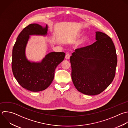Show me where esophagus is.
I'll use <instances>...</instances> for the list:
<instances>
[{"instance_id":"esophagus-1","label":"esophagus","mask_w":128,"mask_h":128,"mask_svg":"<svg viewBox=\"0 0 128 128\" xmlns=\"http://www.w3.org/2000/svg\"><path fill=\"white\" fill-rule=\"evenodd\" d=\"M70 54H66V56H65V58H66V60H68V59H70Z\"/></svg>"}]
</instances>
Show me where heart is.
I'll return each mask as SVG.
<instances>
[{"mask_svg": "<svg viewBox=\"0 0 128 128\" xmlns=\"http://www.w3.org/2000/svg\"><path fill=\"white\" fill-rule=\"evenodd\" d=\"M80 34H78V36H79ZM88 40V37L86 36H84L78 42V44H84L86 42V41Z\"/></svg>", "mask_w": 128, "mask_h": 128, "instance_id": "obj_1", "label": "heart"}]
</instances>
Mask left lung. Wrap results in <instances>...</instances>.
<instances>
[{
	"label": "left lung",
	"mask_w": 128,
	"mask_h": 128,
	"mask_svg": "<svg viewBox=\"0 0 128 128\" xmlns=\"http://www.w3.org/2000/svg\"><path fill=\"white\" fill-rule=\"evenodd\" d=\"M96 40L91 45L77 48L70 58L72 78L78 91L86 95H96L112 82L117 57L111 38L96 32Z\"/></svg>",
	"instance_id": "8db88e82"
}]
</instances>
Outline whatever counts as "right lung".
<instances>
[{
	"label": "right lung",
	"instance_id": "right-lung-1",
	"mask_svg": "<svg viewBox=\"0 0 128 128\" xmlns=\"http://www.w3.org/2000/svg\"><path fill=\"white\" fill-rule=\"evenodd\" d=\"M45 28L32 24L26 27L18 35L12 50V70L19 84L32 92L46 90L52 84L56 66L64 60L65 53L52 52L48 54L41 62H31L25 54L26 47L30 35H46Z\"/></svg>",
	"mask_w": 128,
	"mask_h": 128
}]
</instances>
